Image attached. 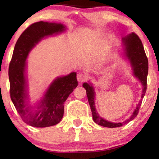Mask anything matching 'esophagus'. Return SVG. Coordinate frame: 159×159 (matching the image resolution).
Returning <instances> with one entry per match:
<instances>
[{
	"mask_svg": "<svg viewBox=\"0 0 159 159\" xmlns=\"http://www.w3.org/2000/svg\"><path fill=\"white\" fill-rule=\"evenodd\" d=\"M77 81L81 83V82L86 81L87 79H88V77H87V76L85 75H84V74L80 73L78 74L77 76Z\"/></svg>",
	"mask_w": 159,
	"mask_h": 159,
	"instance_id": "34e87169",
	"label": "esophagus"
}]
</instances>
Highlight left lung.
I'll return each mask as SVG.
<instances>
[{
	"label": "left lung",
	"mask_w": 159,
	"mask_h": 159,
	"mask_svg": "<svg viewBox=\"0 0 159 159\" xmlns=\"http://www.w3.org/2000/svg\"><path fill=\"white\" fill-rule=\"evenodd\" d=\"M122 46L125 56L129 61L130 66L132 67V74L134 77L138 78L143 85L142 95H141V98L143 99L145 94V92H146L147 76L148 72V61L146 54L145 53L143 43L139 37L135 33L132 32V34H128L122 38ZM82 86L86 90L87 96H88V100L89 104H90L91 111H92L93 121L98 125L108 128L119 127L129 123L130 121L133 120L138 115L141 103H142V99L139 101L138 106H136V108L127 120L124 121L122 122L117 123L106 120L100 116L96 108H95V93L92 84L90 82V83L84 82L82 84Z\"/></svg>",
	"instance_id": "left-lung-1"
}]
</instances>
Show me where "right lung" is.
Segmentation results:
<instances>
[{
	"label": "right lung",
	"instance_id": "obj_1",
	"mask_svg": "<svg viewBox=\"0 0 159 159\" xmlns=\"http://www.w3.org/2000/svg\"><path fill=\"white\" fill-rule=\"evenodd\" d=\"M66 30L61 23L38 21L27 27L15 45L8 69L11 99L22 120L32 127H47L59 123L64 116V102L78 84L77 73L71 72L56 78L36 106L28 101L26 60L30 52L42 39Z\"/></svg>",
	"mask_w": 159,
	"mask_h": 159
}]
</instances>
